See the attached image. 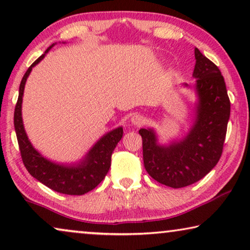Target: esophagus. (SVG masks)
Listing matches in <instances>:
<instances>
[{
    "label": "esophagus",
    "instance_id": "1",
    "mask_svg": "<svg viewBox=\"0 0 250 250\" xmlns=\"http://www.w3.org/2000/svg\"><path fill=\"white\" fill-rule=\"evenodd\" d=\"M132 124L133 125H135V126H141V125H143L145 124V122H146V118L143 117L142 115H134L132 117Z\"/></svg>",
    "mask_w": 250,
    "mask_h": 250
}]
</instances>
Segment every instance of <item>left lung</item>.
Here are the masks:
<instances>
[{
	"label": "left lung",
	"instance_id": "1",
	"mask_svg": "<svg viewBox=\"0 0 250 250\" xmlns=\"http://www.w3.org/2000/svg\"><path fill=\"white\" fill-rule=\"evenodd\" d=\"M194 57L193 77L197 78L199 105L196 124L187 138L162 146L157 145L152 129L139 131L146 170L157 182L174 189L198 182L216 166L230 118V99L221 70L197 47Z\"/></svg>",
	"mask_w": 250,
	"mask_h": 250
}]
</instances>
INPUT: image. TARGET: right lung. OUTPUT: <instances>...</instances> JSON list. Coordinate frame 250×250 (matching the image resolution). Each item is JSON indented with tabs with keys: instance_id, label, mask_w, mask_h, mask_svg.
I'll use <instances>...</instances> for the list:
<instances>
[{
	"instance_id": "obj_1",
	"label": "right lung",
	"mask_w": 250,
	"mask_h": 250,
	"mask_svg": "<svg viewBox=\"0 0 250 250\" xmlns=\"http://www.w3.org/2000/svg\"><path fill=\"white\" fill-rule=\"evenodd\" d=\"M53 45L45 51V53ZM45 54H42L39 59L34 61L23 75L19 86V97L15 108V129L18 140L20 156L26 169L33 177L39 180L41 183L57 192L71 196H81L93 190L104 176L107 175L111 164V155L117 143L123 136V128L118 127L105 134L100 139L97 145L88 152L86 159L76 167H66L57 165L46 160L33 148L27 138L22 125L21 118V102L23 88L27 77L32 68L43 59Z\"/></svg>"
}]
</instances>
